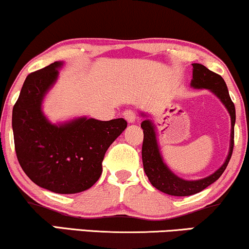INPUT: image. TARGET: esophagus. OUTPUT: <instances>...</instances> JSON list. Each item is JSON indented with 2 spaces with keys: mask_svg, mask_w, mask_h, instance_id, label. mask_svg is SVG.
Returning <instances> with one entry per match:
<instances>
[{
  "mask_svg": "<svg viewBox=\"0 0 249 249\" xmlns=\"http://www.w3.org/2000/svg\"><path fill=\"white\" fill-rule=\"evenodd\" d=\"M123 117L126 119L127 123H130V124L135 123V121H137V114L134 111H132V110H125L123 112Z\"/></svg>",
  "mask_w": 249,
  "mask_h": 249,
  "instance_id": "obj_1",
  "label": "esophagus"
}]
</instances>
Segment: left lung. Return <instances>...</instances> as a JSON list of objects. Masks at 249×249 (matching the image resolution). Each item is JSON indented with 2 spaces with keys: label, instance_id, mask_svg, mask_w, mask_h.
Returning a JSON list of instances; mask_svg holds the SVG:
<instances>
[{
  "label": "left lung",
  "instance_id": "8db88e82",
  "mask_svg": "<svg viewBox=\"0 0 249 249\" xmlns=\"http://www.w3.org/2000/svg\"><path fill=\"white\" fill-rule=\"evenodd\" d=\"M194 88H207L213 93H215L223 105L229 110L231 116V144H230V152L228 159L224 164L219 168L215 174L209 177L200 179V180L187 181L178 178L177 176L172 174L166 165L163 163V160L160 154L159 146L156 142L155 130L153 124L149 121H143L141 123V128L143 130V142H142V163L143 170L146 172L150 184L159 191L175 196H187L199 193L204 188H207L213 182L221 177L223 172L228 166L230 159L232 156L234 146V123H235V108L231 97H230L228 87L223 78L215 72L210 71L202 64H193V80L191 83Z\"/></svg>",
  "mask_w": 249,
  "mask_h": 249
}]
</instances>
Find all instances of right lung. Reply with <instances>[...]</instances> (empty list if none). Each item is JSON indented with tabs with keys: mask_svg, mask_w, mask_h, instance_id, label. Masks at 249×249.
<instances>
[{
	"mask_svg": "<svg viewBox=\"0 0 249 249\" xmlns=\"http://www.w3.org/2000/svg\"><path fill=\"white\" fill-rule=\"evenodd\" d=\"M59 67L55 62L27 75L12 110V130L16 155L27 177L46 190L73 194L99 180L107 149L127 123L79 118L59 126L50 124L41 101Z\"/></svg>",
	"mask_w": 249,
	"mask_h": 249,
	"instance_id": "add662e5",
	"label": "right lung"
}]
</instances>
